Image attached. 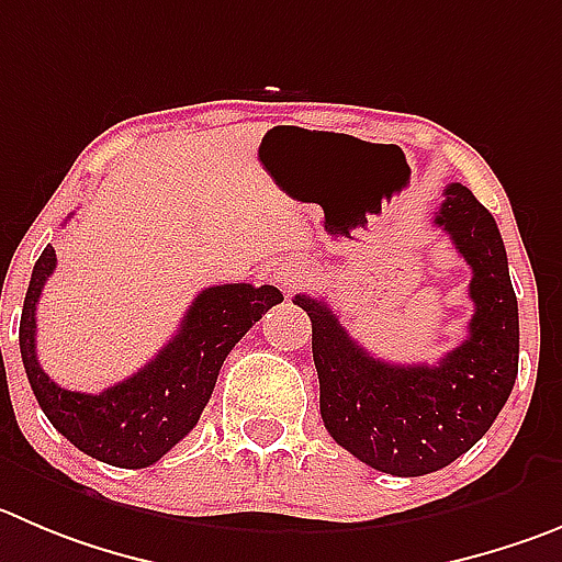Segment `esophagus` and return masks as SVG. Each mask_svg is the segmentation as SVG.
<instances>
[{"mask_svg": "<svg viewBox=\"0 0 562 562\" xmlns=\"http://www.w3.org/2000/svg\"><path fill=\"white\" fill-rule=\"evenodd\" d=\"M269 280L280 288L282 293H293L302 282V266L296 260H285V263H274V269H269Z\"/></svg>", "mask_w": 562, "mask_h": 562, "instance_id": "34e87169", "label": "esophagus"}]
</instances>
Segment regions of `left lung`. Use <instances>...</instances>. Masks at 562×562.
<instances>
[{"mask_svg": "<svg viewBox=\"0 0 562 562\" xmlns=\"http://www.w3.org/2000/svg\"><path fill=\"white\" fill-rule=\"evenodd\" d=\"M435 224L471 266L469 338L438 366H393L349 338L324 299L311 316L322 418L335 443L376 471L422 476L469 452L505 407L518 374V302L494 216L460 182L443 188Z\"/></svg>", "mask_w": 562, "mask_h": 562, "instance_id": "left-lung-1", "label": "left lung"}]
</instances>
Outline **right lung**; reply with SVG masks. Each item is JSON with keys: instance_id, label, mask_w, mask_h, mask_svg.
I'll return each mask as SVG.
<instances>
[{"instance_id": "obj_1", "label": "right lung", "mask_w": 562, "mask_h": 562, "mask_svg": "<svg viewBox=\"0 0 562 562\" xmlns=\"http://www.w3.org/2000/svg\"><path fill=\"white\" fill-rule=\"evenodd\" d=\"M52 246L41 251L21 311L19 346L30 387L52 427L80 452L119 469H146L177 447L202 416L233 346L266 311L282 302L274 285L204 288L182 316L175 338L151 363L102 393L66 391L44 374L35 352V307L55 271Z\"/></svg>"}]
</instances>
